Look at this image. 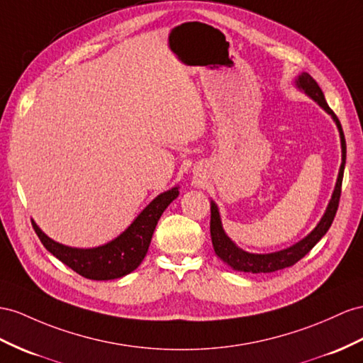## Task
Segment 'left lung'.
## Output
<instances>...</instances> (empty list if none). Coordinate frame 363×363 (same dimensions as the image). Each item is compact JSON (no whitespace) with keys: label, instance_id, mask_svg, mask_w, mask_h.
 <instances>
[{"label":"left lung","instance_id":"obj_1","mask_svg":"<svg viewBox=\"0 0 363 363\" xmlns=\"http://www.w3.org/2000/svg\"><path fill=\"white\" fill-rule=\"evenodd\" d=\"M296 82H297V87L302 89L308 96H311L320 107L325 108V111H328V113L333 116V119L336 121V124H337L339 133H340V143H342V165H340L339 176H337L336 189H334L331 201L328 203V208H327V211H325V215L320 219L318 227H315L305 239H302L301 242H297L296 245L286 248V250H282V252L270 253V255L247 253V252H244V250H240L239 247H236L233 242H231V239L225 235L224 228H222L216 203L211 202L210 233H211L213 248H215L216 255L222 259V261L227 262L231 268H235V270H238V272L273 273L277 270H282V268L294 265L297 261H301V259L306 253H308L315 244L319 242L325 233H327L328 228L333 224L334 216H336L337 208H339L343 169H345V160H347V143H345V136H343L340 121L337 119L336 113H334V111L328 107L327 101H325V96H323V91L320 90L318 82H315L308 75V73H302L299 79H297Z\"/></svg>","mask_w":363,"mask_h":363}]
</instances>
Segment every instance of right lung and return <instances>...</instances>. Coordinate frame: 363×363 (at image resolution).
<instances>
[{
	"label": "right lung",
	"instance_id": "obj_1",
	"mask_svg": "<svg viewBox=\"0 0 363 363\" xmlns=\"http://www.w3.org/2000/svg\"><path fill=\"white\" fill-rule=\"evenodd\" d=\"M178 194V187L161 193L148 203L123 235L96 248L66 247L45 236L33 220L32 225L43 245L73 272L93 281H110L132 273L143 262L157 220Z\"/></svg>",
	"mask_w": 363,
	"mask_h": 363
}]
</instances>
